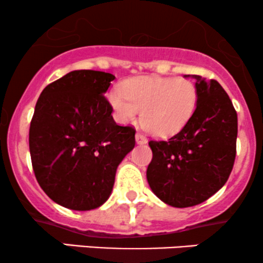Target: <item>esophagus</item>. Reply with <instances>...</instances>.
<instances>
[{
  "label": "esophagus",
  "mask_w": 263,
  "mask_h": 263,
  "mask_svg": "<svg viewBox=\"0 0 263 263\" xmlns=\"http://www.w3.org/2000/svg\"><path fill=\"white\" fill-rule=\"evenodd\" d=\"M136 142H137V144H146L147 138L142 134H137L136 135Z\"/></svg>",
  "instance_id": "34e87169"
}]
</instances>
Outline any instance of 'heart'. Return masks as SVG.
I'll use <instances>...</instances> for the list:
<instances>
[{
  "mask_svg": "<svg viewBox=\"0 0 263 263\" xmlns=\"http://www.w3.org/2000/svg\"><path fill=\"white\" fill-rule=\"evenodd\" d=\"M108 95L117 121L134 122L141 110V123L155 136H171L188 122L198 101L190 80L163 77H138L126 81Z\"/></svg>",
  "mask_w": 263,
  "mask_h": 263,
  "instance_id": "obj_1",
  "label": "heart"
}]
</instances>
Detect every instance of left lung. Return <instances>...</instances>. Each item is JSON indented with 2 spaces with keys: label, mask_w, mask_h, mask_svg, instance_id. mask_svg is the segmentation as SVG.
I'll use <instances>...</instances> for the list:
<instances>
[{
  "label": "left lung",
  "mask_w": 263,
  "mask_h": 263,
  "mask_svg": "<svg viewBox=\"0 0 263 263\" xmlns=\"http://www.w3.org/2000/svg\"><path fill=\"white\" fill-rule=\"evenodd\" d=\"M195 79L197 107L167 141H149L153 158L147 182L163 203L189 208L209 199L228 182L236 156L237 114L216 80Z\"/></svg>",
  "instance_id": "8db88e82"
}]
</instances>
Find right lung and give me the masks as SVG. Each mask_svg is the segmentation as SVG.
<instances>
[{
	"label": "right lung",
	"mask_w": 263,
	"mask_h": 263,
	"mask_svg": "<svg viewBox=\"0 0 263 263\" xmlns=\"http://www.w3.org/2000/svg\"><path fill=\"white\" fill-rule=\"evenodd\" d=\"M115 77L74 70L45 86L29 127L37 182L53 201L71 210L101 206L117 167L135 147V128L114 121L105 98Z\"/></svg>",
	"instance_id": "1"
}]
</instances>
